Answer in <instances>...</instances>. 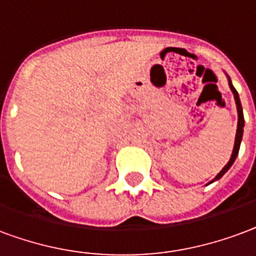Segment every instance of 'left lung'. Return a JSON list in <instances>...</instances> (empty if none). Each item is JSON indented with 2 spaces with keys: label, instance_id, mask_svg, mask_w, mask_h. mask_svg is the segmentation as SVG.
<instances>
[{
  "label": "left lung",
  "instance_id": "8db88e82",
  "mask_svg": "<svg viewBox=\"0 0 256 256\" xmlns=\"http://www.w3.org/2000/svg\"><path fill=\"white\" fill-rule=\"evenodd\" d=\"M229 86H230V90L234 92V100H236V106H238V114H239V120H238V130H236V138H234V152H232V156L229 158L228 164L218 172V175L216 176L214 180L220 179L221 176L224 175L225 172L228 171L230 166L234 164V162L236 160V157L239 154V149H240V142H242V137H243V128H244V116H243V108H242V104H240V99H239V94H238V90H234V85L229 80Z\"/></svg>",
  "mask_w": 256,
  "mask_h": 256
}]
</instances>
